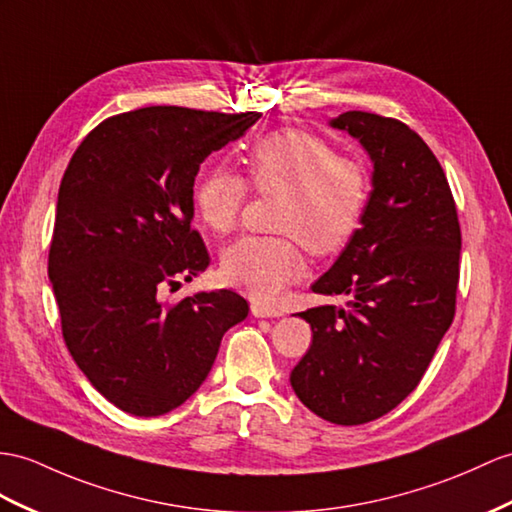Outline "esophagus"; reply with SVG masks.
Wrapping results in <instances>:
<instances>
[{"mask_svg": "<svg viewBox=\"0 0 512 512\" xmlns=\"http://www.w3.org/2000/svg\"><path fill=\"white\" fill-rule=\"evenodd\" d=\"M252 315H254V317H282V308L254 302V304H252Z\"/></svg>", "mask_w": 512, "mask_h": 512, "instance_id": "1", "label": "esophagus"}]
</instances>
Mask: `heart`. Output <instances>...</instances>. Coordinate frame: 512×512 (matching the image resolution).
<instances>
[{
	"mask_svg": "<svg viewBox=\"0 0 512 512\" xmlns=\"http://www.w3.org/2000/svg\"><path fill=\"white\" fill-rule=\"evenodd\" d=\"M249 189L263 197L280 195L273 230L282 234L234 243L223 254L221 276L260 302H271L302 278L304 247L319 258L339 254L354 239L369 202L363 162L297 128L256 141L247 156V182L228 169L206 171L193 195L197 215L215 234H230L239 226Z\"/></svg>",
	"mask_w": 512,
	"mask_h": 512,
	"instance_id": "1",
	"label": "heart"
}]
</instances>
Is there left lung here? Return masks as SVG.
I'll return each instance as SVG.
<instances>
[{
    "label": "left lung",
    "mask_w": 512,
    "mask_h": 512,
    "mask_svg": "<svg viewBox=\"0 0 512 512\" xmlns=\"http://www.w3.org/2000/svg\"><path fill=\"white\" fill-rule=\"evenodd\" d=\"M373 160L363 226L315 293L350 295L347 308H308L313 345L291 371L306 408L336 426L378 419L417 389L452 326L460 223L441 162L406 123L347 110L332 121Z\"/></svg>",
    "instance_id": "left-lung-1"
}]
</instances>
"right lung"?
Returning a JSON list of instances; mask_svg holds the SVG:
<instances>
[{"label": "right lung", "instance_id": "obj_1", "mask_svg": "<svg viewBox=\"0 0 512 512\" xmlns=\"http://www.w3.org/2000/svg\"><path fill=\"white\" fill-rule=\"evenodd\" d=\"M260 112L147 106L95 126L60 182L47 273L62 339L110 404L136 417L178 408L202 386L223 334L247 317L230 289L162 302L210 265L191 226L199 165Z\"/></svg>", "mask_w": 512, "mask_h": 512}]
</instances>
